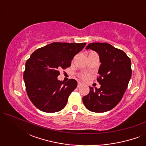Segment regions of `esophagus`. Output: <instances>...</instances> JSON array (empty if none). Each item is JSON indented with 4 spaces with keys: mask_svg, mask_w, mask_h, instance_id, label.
Segmentation results:
<instances>
[{
    "mask_svg": "<svg viewBox=\"0 0 146 146\" xmlns=\"http://www.w3.org/2000/svg\"><path fill=\"white\" fill-rule=\"evenodd\" d=\"M82 84H83L82 83V82H79L78 83V88H79V87H80L81 86H82Z\"/></svg>",
    "mask_w": 146,
    "mask_h": 146,
    "instance_id": "esophagus-1",
    "label": "esophagus"
}]
</instances>
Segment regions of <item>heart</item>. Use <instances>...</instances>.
Masks as SVG:
<instances>
[{
  "mask_svg": "<svg viewBox=\"0 0 146 146\" xmlns=\"http://www.w3.org/2000/svg\"><path fill=\"white\" fill-rule=\"evenodd\" d=\"M82 78L84 80H88L89 78V75L87 74H84L82 75Z\"/></svg>",
  "mask_w": 146,
  "mask_h": 146,
  "instance_id": "obj_1",
  "label": "heart"
}]
</instances>
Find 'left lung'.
Returning <instances> with one entry per match:
<instances>
[{"label": "left lung", "instance_id": "obj_1", "mask_svg": "<svg viewBox=\"0 0 146 146\" xmlns=\"http://www.w3.org/2000/svg\"><path fill=\"white\" fill-rule=\"evenodd\" d=\"M86 49L96 52L101 64L97 80L100 88L90 87V92L82 98L90 111L102 113L113 108L122 98L131 76V60L124 52L108 43L93 42Z\"/></svg>", "mask_w": 146, "mask_h": 146}]
</instances>
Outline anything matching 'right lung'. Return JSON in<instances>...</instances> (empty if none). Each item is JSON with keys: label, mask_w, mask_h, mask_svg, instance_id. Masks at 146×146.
Segmentation results:
<instances>
[{"label": "right lung", "mask_w": 146, "mask_h": 146, "mask_svg": "<svg viewBox=\"0 0 146 146\" xmlns=\"http://www.w3.org/2000/svg\"><path fill=\"white\" fill-rule=\"evenodd\" d=\"M85 45L86 43L54 42L32 54L26 62L23 78L27 94L38 109L53 113L66 106L77 82L74 79L65 83L58 80L59 70L70 66L73 58Z\"/></svg>", "instance_id": "add662e5"}]
</instances>
